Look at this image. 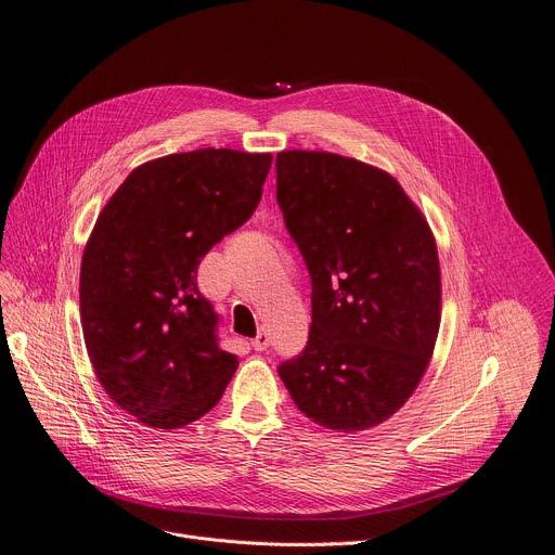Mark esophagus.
Wrapping results in <instances>:
<instances>
[{
  "instance_id": "1",
  "label": "esophagus",
  "mask_w": 555,
  "mask_h": 555,
  "mask_svg": "<svg viewBox=\"0 0 555 555\" xmlns=\"http://www.w3.org/2000/svg\"><path fill=\"white\" fill-rule=\"evenodd\" d=\"M251 346H254V351H268V346H270L268 331H258V335L251 339Z\"/></svg>"
}]
</instances>
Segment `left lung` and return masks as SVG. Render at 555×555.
<instances>
[{
  "instance_id": "8db88e82",
  "label": "left lung",
  "mask_w": 555,
  "mask_h": 555,
  "mask_svg": "<svg viewBox=\"0 0 555 555\" xmlns=\"http://www.w3.org/2000/svg\"><path fill=\"white\" fill-rule=\"evenodd\" d=\"M276 202L312 283L310 337L281 380L317 425H380L418 387L441 326L429 224L389 172L335 153H279Z\"/></svg>"
}]
</instances>
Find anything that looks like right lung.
I'll return each instance as SVG.
<instances>
[{"label": "right lung", "instance_id": "add662e5", "mask_svg": "<svg viewBox=\"0 0 555 555\" xmlns=\"http://www.w3.org/2000/svg\"><path fill=\"white\" fill-rule=\"evenodd\" d=\"M270 153L202 149L134 168L103 207L80 266V322L105 393L139 423L184 427L222 398L220 348L197 266L256 211Z\"/></svg>", "mask_w": 555, "mask_h": 555}]
</instances>
